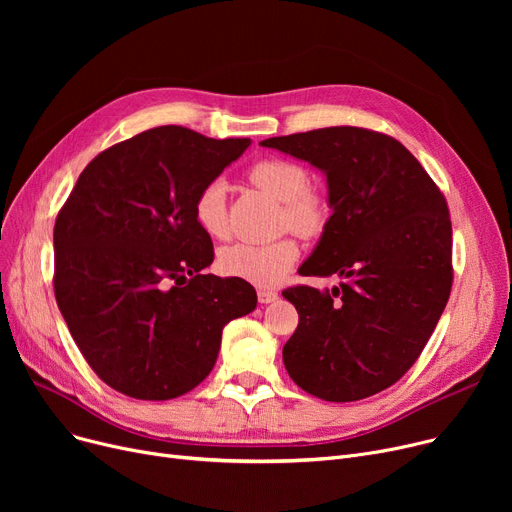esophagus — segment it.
Returning <instances> with one entry per match:
<instances>
[{
    "instance_id": "1",
    "label": "esophagus",
    "mask_w": 512,
    "mask_h": 512,
    "mask_svg": "<svg viewBox=\"0 0 512 512\" xmlns=\"http://www.w3.org/2000/svg\"><path fill=\"white\" fill-rule=\"evenodd\" d=\"M257 299L261 305H270L274 301H278V292L276 290H267V288H259L257 290Z\"/></svg>"
}]
</instances>
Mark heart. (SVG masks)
Masks as SVG:
<instances>
[{
	"label": "heart",
	"instance_id": "1",
	"mask_svg": "<svg viewBox=\"0 0 512 512\" xmlns=\"http://www.w3.org/2000/svg\"><path fill=\"white\" fill-rule=\"evenodd\" d=\"M251 182L263 193L284 203V224L301 236L321 232L328 222V205L319 195L309 191V172L288 159H265L249 170ZM226 184L213 180L205 184L195 199V220L199 228L211 238H224L228 234L226 215ZM299 257V249L292 240H278L270 245H251L236 242L220 251V272L245 280L257 286L278 284Z\"/></svg>",
	"mask_w": 512,
	"mask_h": 512
}]
</instances>
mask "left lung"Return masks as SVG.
Segmentation results:
<instances>
[{
    "label": "left lung",
    "mask_w": 512,
    "mask_h": 512,
    "mask_svg": "<svg viewBox=\"0 0 512 512\" xmlns=\"http://www.w3.org/2000/svg\"><path fill=\"white\" fill-rule=\"evenodd\" d=\"M259 145L326 176L332 215L299 274L342 280L332 292H282L299 311V326L282 348L284 367L321 400L378 394L417 361L448 303L446 201L413 153L388 134L330 126Z\"/></svg>",
    "instance_id": "8db88e82"
}]
</instances>
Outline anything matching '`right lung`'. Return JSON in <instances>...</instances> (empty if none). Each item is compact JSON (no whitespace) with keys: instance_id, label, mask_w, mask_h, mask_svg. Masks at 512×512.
I'll return each mask as SVG.
<instances>
[{"instance_id":"1","label":"right lung","mask_w":512,"mask_h":512,"mask_svg":"<svg viewBox=\"0 0 512 512\" xmlns=\"http://www.w3.org/2000/svg\"><path fill=\"white\" fill-rule=\"evenodd\" d=\"M249 145L157 126L78 176L53 228V288L80 353L114 390L191 392L213 369L224 326L257 307L249 282L203 274L213 245L193 211Z\"/></svg>"}]
</instances>
